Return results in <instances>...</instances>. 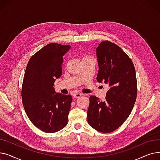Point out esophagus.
<instances>
[{"instance_id":"esophagus-1","label":"esophagus","mask_w":160,"mask_h":160,"mask_svg":"<svg viewBox=\"0 0 160 160\" xmlns=\"http://www.w3.org/2000/svg\"><path fill=\"white\" fill-rule=\"evenodd\" d=\"M82 95H83V94H82V93H74V94H73V97H75V98H79V97H80Z\"/></svg>"}]
</instances>
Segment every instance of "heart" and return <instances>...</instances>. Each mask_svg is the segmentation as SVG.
<instances>
[{
    "label": "heart",
    "mask_w": 160,
    "mask_h": 160,
    "mask_svg": "<svg viewBox=\"0 0 160 160\" xmlns=\"http://www.w3.org/2000/svg\"><path fill=\"white\" fill-rule=\"evenodd\" d=\"M84 58H89V57H88V56H85Z\"/></svg>",
    "instance_id": "heart-1"
}]
</instances>
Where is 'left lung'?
I'll list each match as a JSON object with an SVG mask.
<instances>
[{
    "instance_id": "1",
    "label": "left lung",
    "mask_w": 160,
    "mask_h": 160,
    "mask_svg": "<svg viewBox=\"0 0 160 160\" xmlns=\"http://www.w3.org/2000/svg\"><path fill=\"white\" fill-rule=\"evenodd\" d=\"M98 65L97 81L108 85L106 100L89 97L88 124L96 130L110 133L130 115L137 97L134 65L123 50L110 41H102L96 48Z\"/></svg>"
}]
</instances>
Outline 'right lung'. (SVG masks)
<instances>
[{
	"label": "right lung",
	"mask_w": 160,
	"mask_h": 160,
	"mask_svg": "<svg viewBox=\"0 0 160 160\" xmlns=\"http://www.w3.org/2000/svg\"><path fill=\"white\" fill-rule=\"evenodd\" d=\"M70 45L50 43L33 55L24 76L22 100L26 113L37 128L54 133L67 124L72 97L56 93L55 80L62 74L63 56Z\"/></svg>",
	"instance_id": "1"
}]
</instances>
